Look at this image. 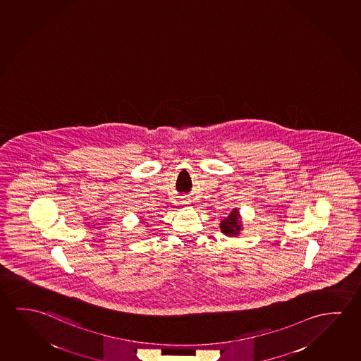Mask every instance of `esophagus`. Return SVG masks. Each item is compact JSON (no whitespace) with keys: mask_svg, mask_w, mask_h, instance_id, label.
Returning <instances> with one entry per match:
<instances>
[{"mask_svg":"<svg viewBox=\"0 0 361 361\" xmlns=\"http://www.w3.org/2000/svg\"><path fill=\"white\" fill-rule=\"evenodd\" d=\"M186 204H189V202H186Z\"/></svg>","mask_w":361,"mask_h":361,"instance_id":"34e87169","label":"esophagus"}]
</instances>
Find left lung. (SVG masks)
I'll use <instances>...</instances> for the list:
<instances>
[{"label":"left lung","instance_id":"1","mask_svg":"<svg viewBox=\"0 0 361 361\" xmlns=\"http://www.w3.org/2000/svg\"><path fill=\"white\" fill-rule=\"evenodd\" d=\"M241 221H239V211L233 210L228 214V217L221 221L222 233L228 236H236L241 230Z\"/></svg>","mask_w":361,"mask_h":361}]
</instances>
